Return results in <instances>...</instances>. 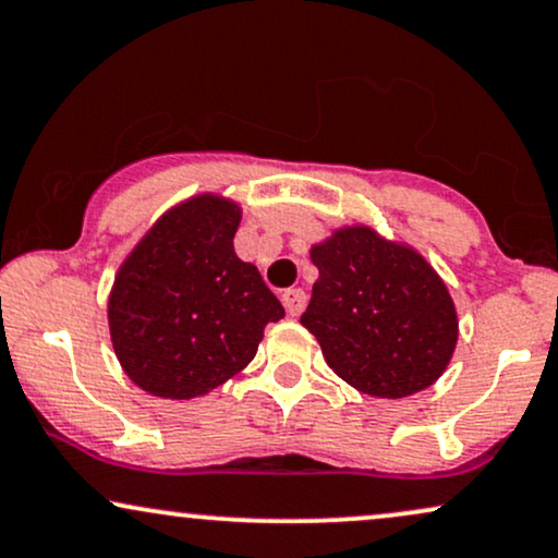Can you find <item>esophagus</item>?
<instances>
[{"mask_svg":"<svg viewBox=\"0 0 558 558\" xmlns=\"http://www.w3.org/2000/svg\"><path fill=\"white\" fill-rule=\"evenodd\" d=\"M283 306L291 316H299L303 312V306H306V293H303L301 288H288L283 293Z\"/></svg>","mask_w":558,"mask_h":558,"instance_id":"obj_1","label":"esophagus"}]
</instances>
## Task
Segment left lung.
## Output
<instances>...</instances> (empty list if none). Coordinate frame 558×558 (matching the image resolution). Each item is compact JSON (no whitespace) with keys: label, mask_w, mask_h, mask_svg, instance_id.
<instances>
[{"label":"left lung","mask_w":558,"mask_h":558,"mask_svg":"<svg viewBox=\"0 0 558 558\" xmlns=\"http://www.w3.org/2000/svg\"><path fill=\"white\" fill-rule=\"evenodd\" d=\"M312 263L319 280L301 324L337 376L380 399L412 397L442 376L458 316L425 257L368 227H348L312 246Z\"/></svg>","instance_id":"8db88e82"}]
</instances>
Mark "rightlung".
<instances>
[{
    "mask_svg": "<svg viewBox=\"0 0 558 558\" xmlns=\"http://www.w3.org/2000/svg\"><path fill=\"white\" fill-rule=\"evenodd\" d=\"M236 203L197 195L167 210L118 270L112 348L133 384L161 399L203 397L246 368L265 324L286 312L234 252Z\"/></svg>",
    "mask_w": 558,
    "mask_h": 558,
    "instance_id": "1",
    "label": "right lung"
}]
</instances>
